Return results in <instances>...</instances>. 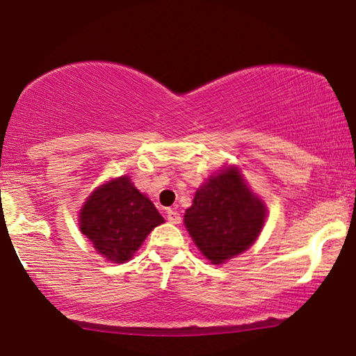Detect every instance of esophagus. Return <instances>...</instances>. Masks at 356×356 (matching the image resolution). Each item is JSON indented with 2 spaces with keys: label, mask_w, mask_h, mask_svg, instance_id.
<instances>
[{
  "label": "esophagus",
  "mask_w": 356,
  "mask_h": 356,
  "mask_svg": "<svg viewBox=\"0 0 356 356\" xmlns=\"http://www.w3.org/2000/svg\"><path fill=\"white\" fill-rule=\"evenodd\" d=\"M166 218L171 224H180V214L177 211H174V209H168Z\"/></svg>",
  "instance_id": "esophagus-1"
}]
</instances>
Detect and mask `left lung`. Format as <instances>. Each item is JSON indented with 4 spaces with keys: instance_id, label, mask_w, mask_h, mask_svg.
Returning <instances> with one entry per match:
<instances>
[{
    "instance_id": "8db88e82",
    "label": "left lung",
    "mask_w": 356,
    "mask_h": 356,
    "mask_svg": "<svg viewBox=\"0 0 356 356\" xmlns=\"http://www.w3.org/2000/svg\"><path fill=\"white\" fill-rule=\"evenodd\" d=\"M266 216V204L230 164L197 188L184 224L203 257L222 264L257 242Z\"/></svg>"
}]
</instances>
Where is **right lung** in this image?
I'll use <instances>...</instances> for the list:
<instances>
[{"instance_id": "add662e5", "label": "right lung", "mask_w": 356, "mask_h": 356, "mask_svg": "<svg viewBox=\"0 0 356 356\" xmlns=\"http://www.w3.org/2000/svg\"><path fill=\"white\" fill-rule=\"evenodd\" d=\"M164 222L152 200L129 176L102 184L79 211L80 232L111 263H126L142 247L147 235Z\"/></svg>"}]
</instances>
